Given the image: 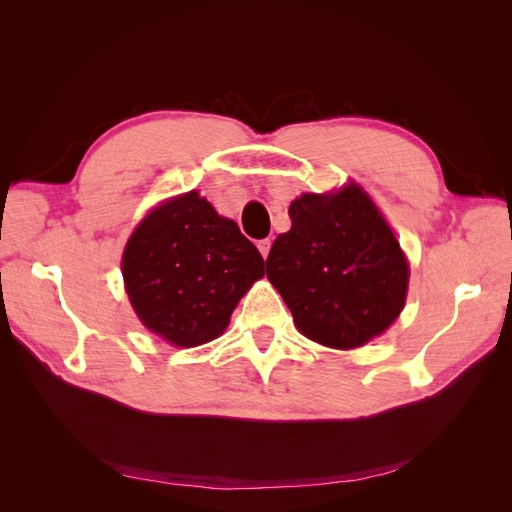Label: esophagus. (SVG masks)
<instances>
[{"instance_id":"esophagus-1","label":"esophagus","mask_w":512,"mask_h":512,"mask_svg":"<svg viewBox=\"0 0 512 512\" xmlns=\"http://www.w3.org/2000/svg\"><path fill=\"white\" fill-rule=\"evenodd\" d=\"M258 250H260L262 258H267V256H269V250H271V239H262V241H258Z\"/></svg>"}]
</instances>
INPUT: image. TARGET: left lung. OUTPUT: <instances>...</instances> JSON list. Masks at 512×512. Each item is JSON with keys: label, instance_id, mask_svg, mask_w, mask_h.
Segmentation results:
<instances>
[{"label": "left lung", "instance_id": "1", "mask_svg": "<svg viewBox=\"0 0 512 512\" xmlns=\"http://www.w3.org/2000/svg\"><path fill=\"white\" fill-rule=\"evenodd\" d=\"M288 215L292 226L273 241L267 277L297 329L339 350L389 329L406 303L408 262L369 196L356 185L303 194Z\"/></svg>", "mask_w": 512, "mask_h": 512}]
</instances>
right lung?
<instances>
[{
    "label": "right lung",
    "mask_w": 512,
    "mask_h": 512,
    "mask_svg": "<svg viewBox=\"0 0 512 512\" xmlns=\"http://www.w3.org/2000/svg\"><path fill=\"white\" fill-rule=\"evenodd\" d=\"M121 269L145 327L192 348L224 333L239 299L265 275V260L235 222L188 192L147 215Z\"/></svg>",
    "instance_id": "obj_1"
}]
</instances>
